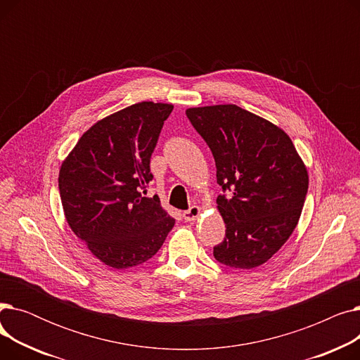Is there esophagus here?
Returning a JSON list of instances; mask_svg holds the SVG:
<instances>
[{
  "label": "esophagus",
  "instance_id": "34e87169",
  "mask_svg": "<svg viewBox=\"0 0 360 360\" xmlns=\"http://www.w3.org/2000/svg\"><path fill=\"white\" fill-rule=\"evenodd\" d=\"M201 214V209L198 205H193V207H190V209L188 210H185L184 212V219L186 220V221H193V220H195L198 216Z\"/></svg>",
  "mask_w": 360,
  "mask_h": 360
}]
</instances>
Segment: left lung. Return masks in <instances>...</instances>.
<instances>
[{"label": "left lung", "mask_w": 360, "mask_h": 360, "mask_svg": "<svg viewBox=\"0 0 360 360\" xmlns=\"http://www.w3.org/2000/svg\"><path fill=\"white\" fill-rule=\"evenodd\" d=\"M186 117L228 193L216 200L226 238L213 255L232 269H255L293 233L308 193L307 166L285 131L236 105L190 108Z\"/></svg>", "instance_id": "8db88e82"}]
</instances>
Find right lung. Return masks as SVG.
Returning <instances> with one entry per match:
<instances>
[{
  "instance_id": "right-lung-1",
  "label": "right lung",
  "mask_w": 360,
  "mask_h": 360,
  "mask_svg": "<svg viewBox=\"0 0 360 360\" xmlns=\"http://www.w3.org/2000/svg\"><path fill=\"white\" fill-rule=\"evenodd\" d=\"M174 105L139 102L91 125L61 165L58 186L71 231L106 266L124 270L153 257L175 219L158 195L150 158Z\"/></svg>"
}]
</instances>
